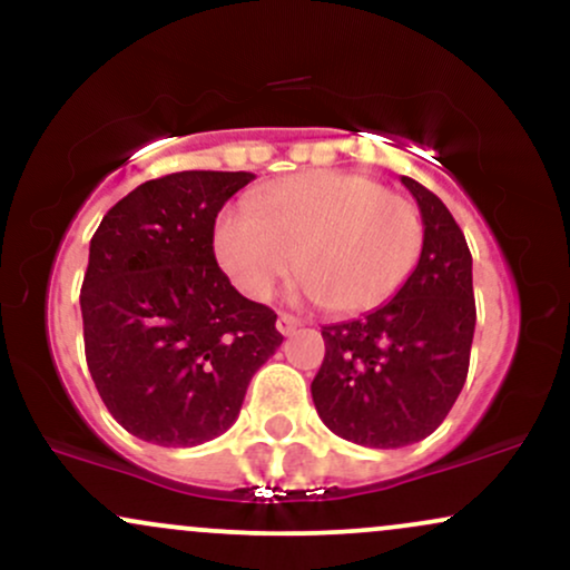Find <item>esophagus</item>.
Returning <instances> with one entry per match:
<instances>
[{"instance_id":"obj_1","label":"esophagus","mask_w":570,"mask_h":570,"mask_svg":"<svg viewBox=\"0 0 570 570\" xmlns=\"http://www.w3.org/2000/svg\"><path fill=\"white\" fill-rule=\"evenodd\" d=\"M276 326H278L281 335H294V332H297L299 326H303V322H299V318H294L292 313H281Z\"/></svg>"}]
</instances>
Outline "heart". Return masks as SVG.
<instances>
[{"mask_svg":"<svg viewBox=\"0 0 570 570\" xmlns=\"http://www.w3.org/2000/svg\"><path fill=\"white\" fill-rule=\"evenodd\" d=\"M219 265L254 299L292 276L324 311L348 316L402 289L423 252V219L381 181L340 171L289 176L252 206L222 214L214 233Z\"/></svg>","mask_w":570,"mask_h":570,"instance_id":"1","label":"heart"}]
</instances>
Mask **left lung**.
I'll return each instance as SVG.
<instances>
[{"label":"left lung","instance_id":"1","mask_svg":"<svg viewBox=\"0 0 570 570\" xmlns=\"http://www.w3.org/2000/svg\"><path fill=\"white\" fill-rule=\"evenodd\" d=\"M423 219V252L394 299L322 330L311 383L326 429L362 448L421 442L448 417L469 372L476 307L472 254L448 206L402 176Z\"/></svg>","mask_w":570,"mask_h":570}]
</instances>
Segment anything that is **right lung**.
Masks as SVG:
<instances>
[{
  "label": "right lung",
  "instance_id": "obj_1",
  "mask_svg": "<svg viewBox=\"0 0 570 570\" xmlns=\"http://www.w3.org/2000/svg\"><path fill=\"white\" fill-rule=\"evenodd\" d=\"M252 179H149L117 200L90 238L85 358L115 421L144 442L195 448L225 434L254 372L284 343L276 313L246 299L214 257L217 214Z\"/></svg>",
  "mask_w": 570,
  "mask_h": 570
}]
</instances>
